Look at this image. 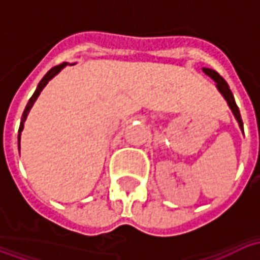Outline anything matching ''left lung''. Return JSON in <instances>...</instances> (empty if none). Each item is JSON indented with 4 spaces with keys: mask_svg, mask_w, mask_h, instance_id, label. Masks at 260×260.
I'll return each instance as SVG.
<instances>
[{
    "mask_svg": "<svg viewBox=\"0 0 260 260\" xmlns=\"http://www.w3.org/2000/svg\"><path fill=\"white\" fill-rule=\"evenodd\" d=\"M203 72L207 75V76H210L216 83H217V89L220 90V93L223 94L224 99L227 100L229 103L230 108L233 110V113H234L235 118L238 121V124H240V128L244 131V124H242V118H241V114H240V110H238V106L235 104V100H234V96H233V93L230 90L229 85H227V82L220 76V75L216 72V71H213V69H209V68H203Z\"/></svg>",
    "mask_w": 260,
    "mask_h": 260,
    "instance_id": "1",
    "label": "left lung"
}]
</instances>
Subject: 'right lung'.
<instances>
[{"label": "right lung", "mask_w": 260, "mask_h": 260, "mask_svg": "<svg viewBox=\"0 0 260 260\" xmlns=\"http://www.w3.org/2000/svg\"><path fill=\"white\" fill-rule=\"evenodd\" d=\"M65 65H67V62H62V64L55 65V67H53V68H51V69H50V71H48L47 74L44 75V78H43V79L40 80V83H39V86H37L36 91L33 93V96L30 97V100H29V103L26 104L25 111H23V114H22V119H20V126H19V135H18V142H20V131L23 129V122H25L26 117H27V113H29V110H30L31 106H33V103L36 102V99H37V97H39V94H40V91H42L43 89H44V86L47 85L48 80L53 79L54 76H55V75L58 74L59 71H61V69L64 68ZM19 147H20V146H19Z\"/></svg>", "instance_id": "add662e5"}]
</instances>
